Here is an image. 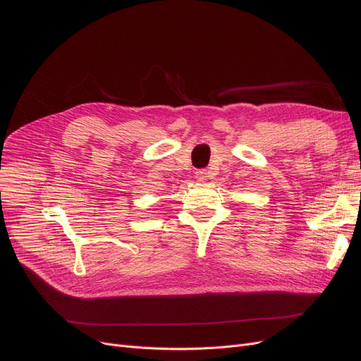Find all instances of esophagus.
<instances>
[{
    "instance_id": "obj_1",
    "label": "esophagus",
    "mask_w": 361,
    "mask_h": 361,
    "mask_svg": "<svg viewBox=\"0 0 361 361\" xmlns=\"http://www.w3.org/2000/svg\"><path fill=\"white\" fill-rule=\"evenodd\" d=\"M195 178H197V180L204 182L205 179H207V171H205V170H197L195 171Z\"/></svg>"
}]
</instances>
